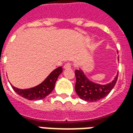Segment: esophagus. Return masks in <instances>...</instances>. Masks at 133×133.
I'll use <instances>...</instances> for the list:
<instances>
[{
  "label": "esophagus",
  "instance_id": "esophagus-1",
  "mask_svg": "<svg viewBox=\"0 0 133 133\" xmlns=\"http://www.w3.org/2000/svg\"><path fill=\"white\" fill-rule=\"evenodd\" d=\"M72 68V64L70 63H66L65 65H64V69H70Z\"/></svg>",
  "mask_w": 133,
  "mask_h": 133
}]
</instances>
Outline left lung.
<instances>
[{
  "label": "left lung",
  "instance_id": "1",
  "mask_svg": "<svg viewBox=\"0 0 133 133\" xmlns=\"http://www.w3.org/2000/svg\"><path fill=\"white\" fill-rule=\"evenodd\" d=\"M75 74L76 77L75 92L82 100L90 102L98 101L108 95L114 88L118 78L117 73L111 83L102 85L89 81L81 69L75 70Z\"/></svg>",
  "mask_w": 133,
  "mask_h": 133
}]
</instances>
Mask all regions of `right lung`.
Returning a JSON list of instances; mask_svg holds the SVG:
<instances>
[{
    "label": "right lung",
    "instance_id": "obj_1",
    "mask_svg": "<svg viewBox=\"0 0 133 133\" xmlns=\"http://www.w3.org/2000/svg\"><path fill=\"white\" fill-rule=\"evenodd\" d=\"M62 72V67L56 68L47 77L46 79L42 83L32 88L22 90L15 88L13 85L12 88L17 94L25 99L30 100H42L49 95L52 91V90L54 89L55 82L57 81L59 75Z\"/></svg>",
    "mask_w": 133,
    "mask_h": 133
}]
</instances>
